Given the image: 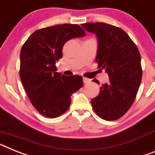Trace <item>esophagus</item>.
Returning <instances> with one entry per match:
<instances>
[{
  "label": "esophagus",
  "mask_w": 155,
  "mask_h": 155,
  "mask_svg": "<svg viewBox=\"0 0 155 155\" xmlns=\"http://www.w3.org/2000/svg\"><path fill=\"white\" fill-rule=\"evenodd\" d=\"M83 83H85V84H87V83H89L90 82H91V79H88V78H86V77H83Z\"/></svg>",
  "instance_id": "esophagus-1"
}]
</instances>
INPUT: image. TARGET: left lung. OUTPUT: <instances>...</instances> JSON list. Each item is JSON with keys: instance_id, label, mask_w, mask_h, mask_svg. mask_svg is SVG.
<instances>
[{"instance_id": "1", "label": "left lung", "mask_w": 155, "mask_h": 155, "mask_svg": "<svg viewBox=\"0 0 155 155\" xmlns=\"http://www.w3.org/2000/svg\"><path fill=\"white\" fill-rule=\"evenodd\" d=\"M97 35L96 62L106 70L109 82L102 84L100 93L91 100L94 111L107 121L117 120L130 108L142 79L140 54L123 29L104 22L82 24ZM94 83H99L97 79Z\"/></svg>"}]
</instances>
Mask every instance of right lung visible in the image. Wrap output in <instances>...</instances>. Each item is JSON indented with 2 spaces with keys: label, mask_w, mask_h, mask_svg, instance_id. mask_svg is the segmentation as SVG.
<instances>
[{
  "label": "right lung",
  "mask_w": 155,
  "mask_h": 155,
  "mask_svg": "<svg viewBox=\"0 0 155 155\" xmlns=\"http://www.w3.org/2000/svg\"><path fill=\"white\" fill-rule=\"evenodd\" d=\"M84 36L85 31L76 24L55 25L36 30L21 47L20 79L33 107L44 116L64 114L72 94L83 87V77L56 72L55 64L68 40Z\"/></svg>",
  "instance_id": "right-lung-1"
}]
</instances>
